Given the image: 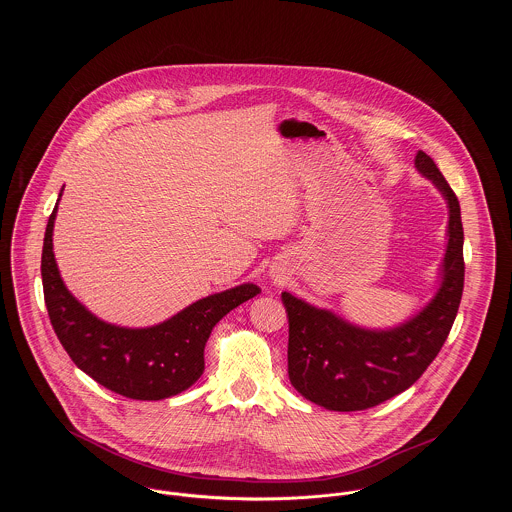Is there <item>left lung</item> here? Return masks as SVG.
<instances>
[{
    "label": "left lung",
    "instance_id": "8db88e82",
    "mask_svg": "<svg viewBox=\"0 0 512 512\" xmlns=\"http://www.w3.org/2000/svg\"><path fill=\"white\" fill-rule=\"evenodd\" d=\"M414 163L449 209L441 284L420 313L392 329H365L282 293L290 321V382L303 398L327 410H366L410 388L438 357L455 321L465 276L459 201L428 153L418 151Z\"/></svg>",
    "mask_w": 512,
    "mask_h": 512
}]
</instances>
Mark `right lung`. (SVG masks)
Wrapping results in <instances>:
<instances>
[{"label": "right lung", "instance_id": "right-lung-1", "mask_svg": "<svg viewBox=\"0 0 512 512\" xmlns=\"http://www.w3.org/2000/svg\"><path fill=\"white\" fill-rule=\"evenodd\" d=\"M61 197V195H59ZM53 209L43 242L41 276L51 325L74 365L104 388L132 400H163L187 390L205 370V345L220 319L260 293L254 284L203 297L171 319L130 329L92 315L63 284L55 254Z\"/></svg>", "mask_w": 512, "mask_h": 512}]
</instances>
